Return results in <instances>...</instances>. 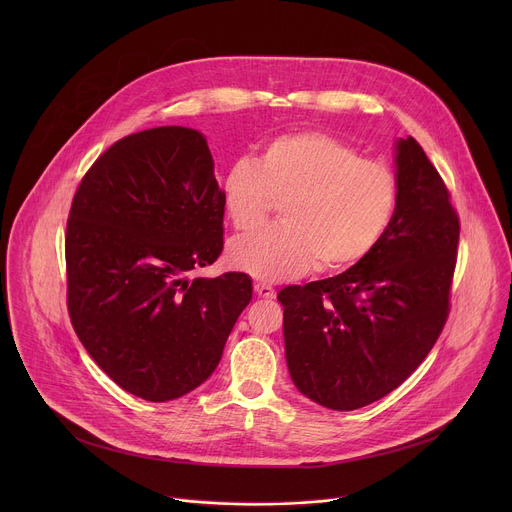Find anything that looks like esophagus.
I'll use <instances>...</instances> for the list:
<instances>
[{"mask_svg": "<svg viewBox=\"0 0 512 512\" xmlns=\"http://www.w3.org/2000/svg\"><path fill=\"white\" fill-rule=\"evenodd\" d=\"M255 294L259 296V298H265V300H273L275 298V289L271 287V285H267V283H255Z\"/></svg>", "mask_w": 512, "mask_h": 512, "instance_id": "esophagus-1", "label": "esophagus"}]
</instances>
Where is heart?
<instances>
[{
    "label": "heart",
    "instance_id": "obj_1",
    "mask_svg": "<svg viewBox=\"0 0 512 512\" xmlns=\"http://www.w3.org/2000/svg\"><path fill=\"white\" fill-rule=\"evenodd\" d=\"M227 218L237 231L259 227L277 200L279 225L233 239L229 263L263 281L346 271L387 235L399 202L393 170L362 160L350 143L324 131L269 139L259 156L235 160L221 178Z\"/></svg>",
    "mask_w": 512,
    "mask_h": 512
}]
</instances>
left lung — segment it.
Wrapping results in <instances>:
<instances>
[{"label":"left lung","mask_w":512,"mask_h":512,"mask_svg":"<svg viewBox=\"0 0 512 512\" xmlns=\"http://www.w3.org/2000/svg\"><path fill=\"white\" fill-rule=\"evenodd\" d=\"M397 182L395 218L367 259L277 294L291 381L328 409L352 411L397 389L450 316L460 218L413 137L397 143Z\"/></svg>","instance_id":"left-lung-1"}]
</instances>
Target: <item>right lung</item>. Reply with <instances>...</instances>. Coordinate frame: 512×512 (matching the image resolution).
Returning <instances> with one entry per match:
<instances>
[{"mask_svg":"<svg viewBox=\"0 0 512 512\" xmlns=\"http://www.w3.org/2000/svg\"><path fill=\"white\" fill-rule=\"evenodd\" d=\"M206 139L154 127L83 176L66 235V306L79 340L127 393L178 399L216 369L253 298L247 273L186 279L223 253L225 206Z\"/></svg>","mask_w":512,"mask_h":512,"instance_id":"1","label":"right lung"}]
</instances>
